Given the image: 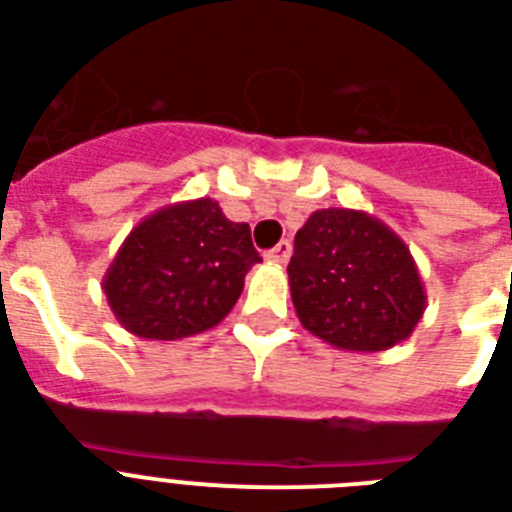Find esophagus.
I'll return each mask as SVG.
<instances>
[{"label":"esophagus","mask_w":512,"mask_h":512,"mask_svg":"<svg viewBox=\"0 0 512 512\" xmlns=\"http://www.w3.org/2000/svg\"><path fill=\"white\" fill-rule=\"evenodd\" d=\"M289 255H292V244H289V241H279L276 247L265 252V260H268V263L284 265L289 260Z\"/></svg>","instance_id":"1"}]
</instances>
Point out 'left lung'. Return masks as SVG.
I'll use <instances>...</instances> for the list:
<instances>
[{
    "mask_svg": "<svg viewBox=\"0 0 512 512\" xmlns=\"http://www.w3.org/2000/svg\"><path fill=\"white\" fill-rule=\"evenodd\" d=\"M287 273L300 324L340 350L393 348L428 305L404 239L361 209H316L297 231Z\"/></svg>",
    "mask_w": 512,
    "mask_h": 512,
    "instance_id": "1",
    "label": "left lung"
}]
</instances>
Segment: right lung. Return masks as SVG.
I'll return each mask as SVG.
<instances>
[{"instance_id": "1", "label": "right lung", "mask_w": 512, "mask_h": 512, "mask_svg": "<svg viewBox=\"0 0 512 512\" xmlns=\"http://www.w3.org/2000/svg\"><path fill=\"white\" fill-rule=\"evenodd\" d=\"M260 263L247 223L215 199L177 201L143 217L103 276L116 321L146 340H180L217 327Z\"/></svg>"}]
</instances>
